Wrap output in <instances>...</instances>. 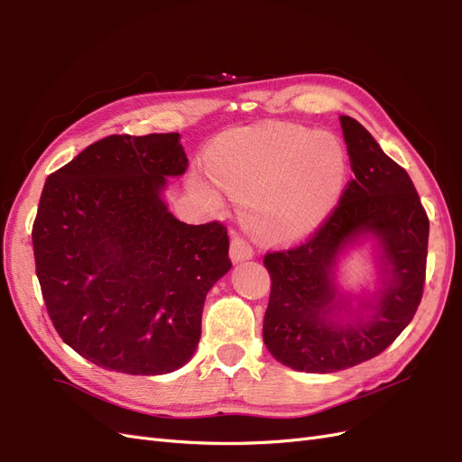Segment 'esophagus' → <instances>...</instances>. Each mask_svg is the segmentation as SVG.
<instances>
[{
    "instance_id": "esophagus-1",
    "label": "esophagus",
    "mask_w": 462,
    "mask_h": 462,
    "mask_svg": "<svg viewBox=\"0 0 462 462\" xmlns=\"http://www.w3.org/2000/svg\"><path fill=\"white\" fill-rule=\"evenodd\" d=\"M254 256V250L250 248V245L246 241H243L241 236L233 235L231 236V250H229V258L233 263H239L245 260H250Z\"/></svg>"
}]
</instances>
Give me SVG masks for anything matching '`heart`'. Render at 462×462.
Here are the masks:
<instances>
[{"instance_id": "obj_1", "label": "heart", "mask_w": 462, "mask_h": 462, "mask_svg": "<svg viewBox=\"0 0 462 462\" xmlns=\"http://www.w3.org/2000/svg\"><path fill=\"white\" fill-rule=\"evenodd\" d=\"M208 171L231 197L245 200L248 229L265 241H292L318 229L337 206L348 175L339 138L300 125L272 123L217 144ZM217 204V194L199 185Z\"/></svg>"}]
</instances>
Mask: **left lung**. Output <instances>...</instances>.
I'll return each mask as SVG.
<instances>
[{"label":"left lung","mask_w":462,"mask_h":462,"mask_svg":"<svg viewBox=\"0 0 462 462\" xmlns=\"http://www.w3.org/2000/svg\"><path fill=\"white\" fill-rule=\"evenodd\" d=\"M341 129L355 179L309 243L263 258L272 275L263 343L299 372L331 374L366 362L393 343L420 304L430 221L409 173L353 119ZM370 244L374 290H345L338 263Z\"/></svg>","instance_id":"1"}]
</instances>
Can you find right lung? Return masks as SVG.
<instances>
[{
  "label": "right lung",
  "instance_id": "right-lung-1",
  "mask_svg": "<svg viewBox=\"0 0 462 462\" xmlns=\"http://www.w3.org/2000/svg\"><path fill=\"white\" fill-rule=\"evenodd\" d=\"M187 162L179 133L111 134L42 190V297L61 339L96 366L160 375L197 351L206 295L231 262L221 223L187 226L167 208V180Z\"/></svg>",
  "mask_w": 462,
  "mask_h": 462
}]
</instances>
